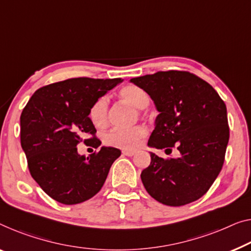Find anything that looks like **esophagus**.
<instances>
[{
    "label": "esophagus",
    "instance_id": "34e87169",
    "mask_svg": "<svg viewBox=\"0 0 251 251\" xmlns=\"http://www.w3.org/2000/svg\"><path fill=\"white\" fill-rule=\"evenodd\" d=\"M135 154V151H123V155L126 156H133Z\"/></svg>",
    "mask_w": 251,
    "mask_h": 251
}]
</instances>
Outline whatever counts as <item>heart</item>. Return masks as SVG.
Segmentation results:
<instances>
[{
    "mask_svg": "<svg viewBox=\"0 0 251 251\" xmlns=\"http://www.w3.org/2000/svg\"><path fill=\"white\" fill-rule=\"evenodd\" d=\"M119 96L125 101L133 104L138 109H143L150 103V97L143 89L137 85H126L119 91ZM109 100L106 96L100 97L92 103L89 110V118L93 126L101 128L107 124V115ZM148 129L143 125H137L129 128H114L110 132L104 134L103 143L107 147L125 150V151H133L137 149L147 136Z\"/></svg>",
    "mask_w": 251,
    "mask_h": 251,
    "instance_id": "1",
    "label": "heart"
}]
</instances>
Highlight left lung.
I'll use <instances>...</instances> for the list:
<instances>
[{
    "label": "left lung",
    "mask_w": 251,
    "mask_h": 251,
    "mask_svg": "<svg viewBox=\"0 0 251 251\" xmlns=\"http://www.w3.org/2000/svg\"><path fill=\"white\" fill-rule=\"evenodd\" d=\"M151 97L159 115L149 138L150 148L177 147L179 158L153 152L141 179L154 200L169 206L197 201L222 169L227 142L226 107L211 84L184 71H167L130 78Z\"/></svg>",
    "instance_id": "obj_1"
}]
</instances>
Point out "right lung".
<instances>
[{"label": "right lung", "mask_w": 251, "mask_h": 251, "mask_svg": "<svg viewBox=\"0 0 251 251\" xmlns=\"http://www.w3.org/2000/svg\"><path fill=\"white\" fill-rule=\"evenodd\" d=\"M123 82L122 78L75 77L37 90L20 117L21 147L28 168L45 193L65 205L82 203L101 189L111 164L121 155L116 148L101 147L90 158L76 145L96 128L89 110L97 99ZM95 147L98 138L84 140Z\"/></svg>", "instance_id": "obj_1"}]
</instances>
